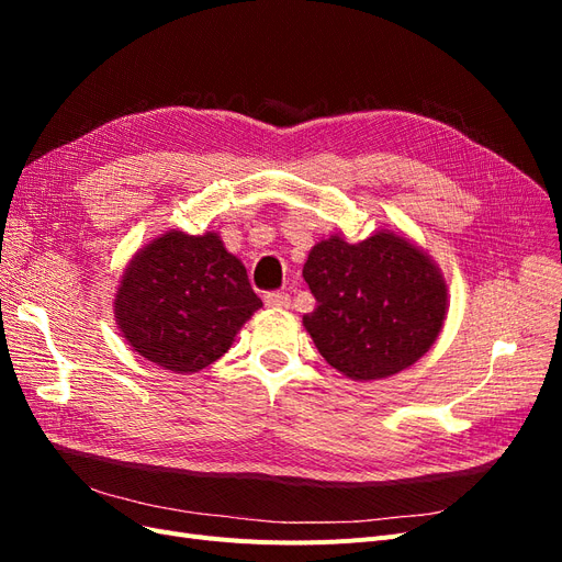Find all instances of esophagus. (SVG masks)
I'll use <instances>...</instances> for the list:
<instances>
[{"mask_svg":"<svg viewBox=\"0 0 562 562\" xmlns=\"http://www.w3.org/2000/svg\"><path fill=\"white\" fill-rule=\"evenodd\" d=\"M265 304L269 310H288L291 307V297H288V293H281V291H271L265 295Z\"/></svg>","mask_w":562,"mask_h":562,"instance_id":"obj_1","label":"esophagus"}]
</instances>
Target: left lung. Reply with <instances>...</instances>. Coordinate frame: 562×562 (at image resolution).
Returning <instances> with one entry per match:
<instances>
[{
  "mask_svg": "<svg viewBox=\"0 0 562 562\" xmlns=\"http://www.w3.org/2000/svg\"><path fill=\"white\" fill-rule=\"evenodd\" d=\"M302 277L316 297L302 323L316 349L351 380H382L429 351L443 326L448 288L411 241L380 232L312 248Z\"/></svg>",
  "mask_w": 562,
  "mask_h": 562,
  "instance_id": "obj_1",
  "label": "left lung"
}]
</instances>
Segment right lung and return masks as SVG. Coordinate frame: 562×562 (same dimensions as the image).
<instances>
[{
  "instance_id": "1",
  "label": "right lung",
  "mask_w": 562,
  "mask_h": 562,
  "mask_svg": "<svg viewBox=\"0 0 562 562\" xmlns=\"http://www.w3.org/2000/svg\"><path fill=\"white\" fill-rule=\"evenodd\" d=\"M260 307L246 267L211 232L159 236L135 255L114 300L126 342L173 372L217 361Z\"/></svg>"
}]
</instances>
